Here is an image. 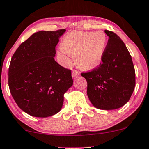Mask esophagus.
Segmentation results:
<instances>
[{
  "label": "esophagus",
  "instance_id": "1",
  "mask_svg": "<svg viewBox=\"0 0 149 149\" xmlns=\"http://www.w3.org/2000/svg\"><path fill=\"white\" fill-rule=\"evenodd\" d=\"M79 75H80V73L78 71H76V70H73V71H72V77H73V78H76V77L79 76Z\"/></svg>",
  "mask_w": 149,
  "mask_h": 149
}]
</instances>
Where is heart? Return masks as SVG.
<instances>
[{
	"label": "heart",
	"instance_id": "obj_1",
	"mask_svg": "<svg viewBox=\"0 0 149 149\" xmlns=\"http://www.w3.org/2000/svg\"><path fill=\"white\" fill-rule=\"evenodd\" d=\"M106 44V35L103 32L90 33L76 30L64 37L58 55L67 66L71 64L67 56L76 55L78 67L85 70H92L101 64Z\"/></svg>",
	"mask_w": 149,
	"mask_h": 149
}]
</instances>
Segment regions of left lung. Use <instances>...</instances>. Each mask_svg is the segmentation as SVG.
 Segmentation results:
<instances>
[{
  "mask_svg": "<svg viewBox=\"0 0 149 149\" xmlns=\"http://www.w3.org/2000/svg\"><path fill=\"white\" fill-rule=\"evenodd\" d=\"M109 37L102 64L88 73H81L87 82V96L95 107L111 110L129 101L135 86L132 57L123 41L113 32Z\"/></svg>",
  "mask_w": 149,
  "mask_h": 149,
  "instance_id": "8db88e82",
  "label": "left lung"
}]
</instances>
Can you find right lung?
Listing matches in <instances>:
<instances>
[{
  "label": "right lung",
  "instance_id": "1",
  "mask_svg": "<svg viewBox=\"0 0 149 149\" xmlns=\"http://www.w3.org/2000/svg\"><path fill=\"white\" fill-rule=\"evenodd\" d=\"M66 30L39 31L23 42L9 67L8 84L16 103L35 117L58 113L73 81L71 70L55 62V46Z\"/></svg>",
  "mask_w": 149,
  "mask_h": 149
}]
</instances>
